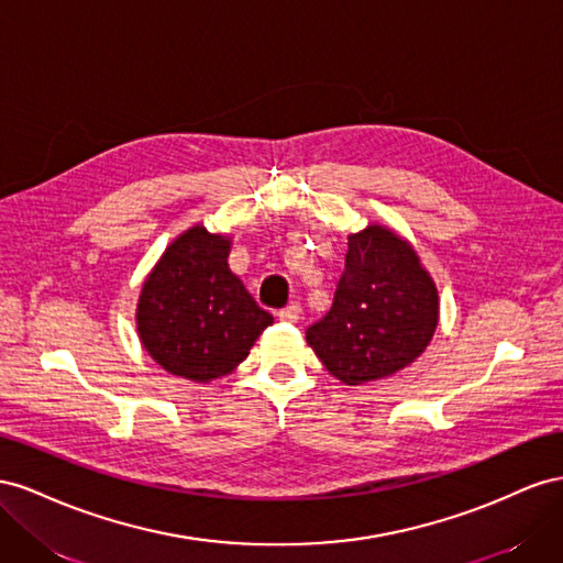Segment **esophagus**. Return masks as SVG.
I'll list each match as a JSON object with an SVG mask.
<instances>
[{
	"label": "esophagus",
	"mask_w": 563,
	"mask_h": 563,
	"mask_svg": "<svg viewBox=\"0 0 563 563\" xmlns=\"http://www.w3.org/2000/svg\"><path fill=\"white\" fill-rule=\"evenodd\" d=\"M278 318L285 320V323H297V320L301 318V307L295 301V303H290V307H285L283 311H278Z\"/></svg>",
	"instance_id": "1"
}]
</instances>
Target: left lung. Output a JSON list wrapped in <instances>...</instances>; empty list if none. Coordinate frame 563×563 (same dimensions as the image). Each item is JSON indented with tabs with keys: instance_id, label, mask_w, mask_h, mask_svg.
<instances>
[{
	"instance_id": "obj_1",
	"label": "left lung",
	"mask_w": 563,
	"mask_h": 563,
	"mask_svg": "<svg viewBox=\"0 0 563 563\" xmlns=\"http://www.w3.org/2000/svg\"><path fill=\"white\" fill-rule=\"evenodd\" d=\"M439 290L406 238L371 223L349 235L346 264L330 311L307 342L349 387L391 377L429 346Z\"/></svg>"
}]
</instances>
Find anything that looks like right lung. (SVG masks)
<instances>
[{
    "instance_id": "1",
    "label": "right lung",
    "mask_w": 563,
    "mask_h": 563,
    "mask_svg": "<svg viewBox=\"0 0 563 563\" xmlns=\"http://www.w3.org/2000/svg\"><path fill=\"white\" fill-rule=\"evenodd\" d=\"M231 238L202 223L159 256L136 303L139 340L167 373L207 384L233 373L273 316L229 268Z\"/></svg>"
}]
</instances>
